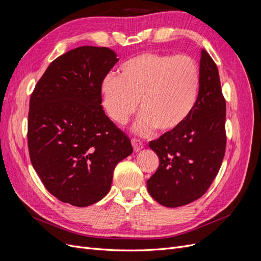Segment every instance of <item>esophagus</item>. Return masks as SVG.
<instances>
[{"mask_svg":"<svg viewBox=\"0 0 261 261\" xmlns=\"http://www.w3.org/2000/svg\"><path fill=\"white\" fill-rule=\"evenodd\" d=\"M132 145H133V148H134V151H135V152L140 151V150L144 148V144L141 143L140 140L135 139V138L132 139Z\"/></svg>","mask_w":261,"mask_h":261,"instance_id":"1","label":"esophagus"}]
</instances>
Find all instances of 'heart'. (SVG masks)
Returning <instances> with one entry per match:
<instances>
[{
	"label": "heart",
	"instance_id": "heart-1",
	"mask_svg": "<svg viewBox=\"0 0 261 261\" xmlns=\"http://www.w3.org/2000/svg\"><path fill=\"white\" fill-rule=\"evenodd\" d=\"M199 69L186 55L147 52L125 62L120 77L101 84L103 106L111 120L125 125L138 109L134 132L148 136L154 128L173 133L185 124L198 98Z\"/></svg>",
	"mask_w": 261,
	"mask_h": 261
}]
</instances>
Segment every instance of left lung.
I'll use <instances>...</instances> for the list:
<instances>
[{
    "instance_id": "1",
    "label": "left lung",
    "mask_w": 261,
    "mask_h": 261,
    "mask_svg": "<svg viewBox=\"0 0 261 261\" xmlns=\"http://www.w3.org/2000/svg\"><path fill=\"white\" fill-rule=\"evenodd\" d=\"M199 76L198 98L185 124L149 143L160 163L147 180V188L164 207L185 206L200 198L216 178L224 156L225 100L218 67L203 49Z\"/></svg>"
}]
</instances>
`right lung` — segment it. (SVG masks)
<instances>
[{
	"label": "right lung",
	"mask_w": 261,
	"mask_h": 261,
	"mask_svg": "<svg viewBox=\"0 0 261 261\" xmlns=\"http://www.w3.org/2000/svg\"><path fill=\"white\" fill-rule=\"evenodd\" d=\"M116 57L99 46L70 50L51 63L30 97L31 163L45 188L72 206L103 198L116 164L133 152L101 106V84Z\"/></svg>",
	"instance_id": "obj_1"
}]
</instances>
